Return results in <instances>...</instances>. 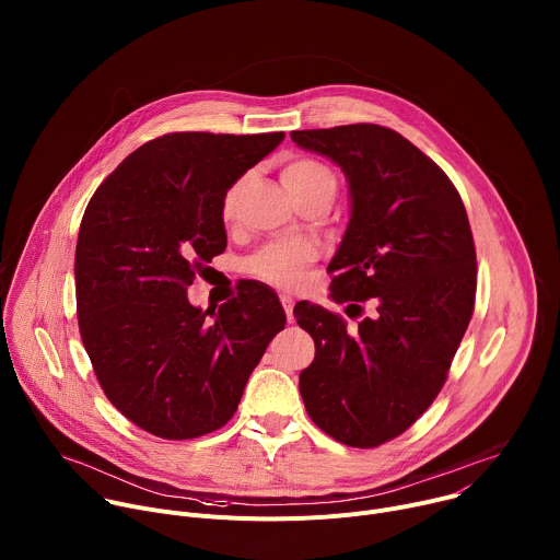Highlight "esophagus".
Returning <instances> with one entry per match:
<instances>
[{"label":"esophagus","instance_id":"esophagus-1","mask_svg":"<svg viewBox=\"0 0 560 560\" xmlns=\"http://www.w3.org/2000/svg\"><path fill=\"white\" fill-rule=\"evenodd\" d=\"M281 305H283V310H285L288 322L292 324V322H294V314H292V307H294V299H292V296H288V294H283V296H281Z\"/></svg>","mask_w":560,"mask_h":560}]
</instances>
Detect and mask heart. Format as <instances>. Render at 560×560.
I'll list each match as a JSON object with an SVG mask.
<instances>
[{
    "label": "heart",
    "instance_id": "1",
    "mask_svg": "<svg viewBox=\"0 0 560 560\" xmlns=\"http://www.w3.org/2000/svg\"><path fill=\"white\" fill-rule=\"evenodd\" d=\"M281 184L296 203L310 197H328L332 201L337 192L335 175L324 164L303 156L292 159L281 168ZM238 195H242V184H232L221 199V219L225 223L236 217ZM314 257L316 253L307 242H277L250 257L248 270L277 288H294Z\"/></svg>",
    "mask_w": 560,
    "mask_h": 560
}]
</instances>
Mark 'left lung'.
<instances>
[{
    "label": "left lung",
    "mask_w": 560,
    "mask_h": 560,
    "mask_svg": "<svg viewBox=\"0 0 560 560\" xmlns=\"http://www.w3.org/2000/svg\"><path fill=\"white\" fill-rule=\"evenodd\" d=\"M292 141L328 156L348 182L350 221L328 266L330 296L370 314L359 328L299 301L296 324L314 339L299 374L310 419L350 447L406 432L441 392L467 330L476 250L465 206L417 145L376 124L294 130Z\"/></svg>",
    "instance_id": "obj_1"
}]
</instances>
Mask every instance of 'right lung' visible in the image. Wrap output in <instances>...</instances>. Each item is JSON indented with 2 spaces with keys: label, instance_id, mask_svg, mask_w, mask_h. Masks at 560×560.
<instances>
[{
  "label": "right lung",
  "instance_id": "obj_1",
  "mask_svg": "<svg viewBox=\"0 0 560 560\" xmlns=\"http://www.w3.org/2000/svg\"><path fill=\"white\" fill-rule=\"evenodd\" d=\"M283 132L156 137L93 195L74 253L77 316L110 404L168 441L225 425L285 312L248 283L210 310L188 301L197 270L225 250L221 199Z\"/></svg>",
  "mask_w": 560,
  "mask_h": 560
}]
</instances>
